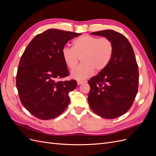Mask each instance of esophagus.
<instances>
[{
    "label": "esophagus",
    "mask_w": 156,
    "mask_h": 156,
    "mask_svg": "<svg viewBox=\"0 0 156 156\" xmlns=\"http://www.w3.org/2000/svg\"><path fill=\"white\" fill-rule=\"evenodd\" d=\"M86 83L85 81H77V84H78V85H80V84H83V83Z\"/></svg>",
    "instance_id": "obj_1"
}]
</instances>
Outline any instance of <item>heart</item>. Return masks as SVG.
<instances>
[{
  "label": "heart",
  "instance_id": "1",
  "mask_svg": "<svg viewBox=\"0 0 156 156\" xmlns=\"http://www.w3.org/2000/svg\"><path fill=\"white\" fill-rule=\"evenodd\" d=\"M115 47L107 37L83 34L73 41V48L64 47L62 55L67 67L73 69L81 58L82 64L72 72V77L83 80L90 77L94 71L100 72L105 69L112 59Z\"/></svg>",
  "mask_w": 156,
  "mask_h": 156
}]
</instances>
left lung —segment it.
Segmentation results:
<instances>
[{
  "label": "left lung",
  "instance_id": "8db88e82",
  "mask_svg": "<svg viewBox=\"0 0 156 156\" xmlns=\"http://www.w3.org/2000/svg\"><path fill=\"white\" fill-rule=\"evenodd\" d=\"M107 37L115 50L107 67L88 81V101L91 109L107 119L119 117L128 111L139 88V69L134 51L126 37L113 30L92 32Z\"/></svg>",
  "mask_w": 156,
  "mask_h": 156
}]
</instances>
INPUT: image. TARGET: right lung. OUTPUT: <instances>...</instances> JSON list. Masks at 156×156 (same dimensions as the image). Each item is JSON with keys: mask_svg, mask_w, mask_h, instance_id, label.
<instances>
[{"mask_svg": "<svg viewBox=\"0 0 156 156\" xmlns=\"http://www.w3.org/2000/svg\"><path fill=\"white\" fill-rule=\"evenodd\" d=\"M81 34L49 29L36 35L19 63L16 87L22 105L41 120L58 116L68 107L75 80L58 81L69 75L62 55L68 40Z\"/></svg>", "mask_w": 156, "mask_h": 156, "instance_id": "obj_1", "label": "right lung"}]
</instances>
